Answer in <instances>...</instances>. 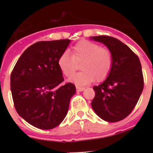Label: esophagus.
Segmentation results:
<instances>
[{"label": "esophagus", "instance_id": "1", "mask_svg": "<svg viewBox=\"0 0 153 153\" xmlns=\"http://www.w3.org/2000/svg\"><path fill=\"white\" fill-rule=\"evenodd\" d=\"M85 90L84 87H80V86H76V91L77 92H81Z\"/></svg>", "mask_w": 153, "mask_h": 153}]
</instances>
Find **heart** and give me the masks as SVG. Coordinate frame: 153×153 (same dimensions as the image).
<instances>
[{"label": "heart", "mask_w": 153, "mask_h": 153, "mask_svg": "<svg viewBox=\"0 0 153 153\" xmlns=\"http://www.w3.org/2000/svg\"><path fill=\"white\" fill-rule=\"evenodd\" d=\"M80 62L83 71L74 76L78 63ZM113 63V53L108 47H100L87 40L76 43L72 47V54L65 51L58 59V66L63 75L67 77L73 75L70 81L79 86L106 79L111 71Z\"/></svg>", "instance_id": "obj_1"}]
</instances>
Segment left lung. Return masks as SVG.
Masks as SVG:
<instances>
[{
  "label": "left lung",
  "instance_id": "obj_1",
  "mask_svg": "<svg viewBox=\"0 0 153 153\" xmlns=\"http://www.w3.org/2000/svg\"><path fill=\"white\" fill-rule=\"evenodd\" d=\"M104 44L113 53L112 70L103 83L93 86L92 107L99 117L110 123L127 117L136 106L143 90L144 79L137 55L113 36L92 37Z\"/></svg>",
  "mask_w": 153,
  "mask_h": 153
}]
</instances>
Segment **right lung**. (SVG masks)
<instances>
[{
	"label": "right lung",
	"mask_w": 153,
	"mask_h": 153,
	"mask_svg": "<svg viewBox=\"0 0 153 153\" xmlns=\"http://www.w3.org/2000/svg\"><path fill=\"white\" fill-rule=\"evenodd\" d=\"M68 39L39 41L22 53L10 74L13 105L28 123L40 129L60 125L76 93L74 83H66L58 59L66 51Z\"/></svg>",
	"instance_id": "right-lung-1"
}]
</instances>
